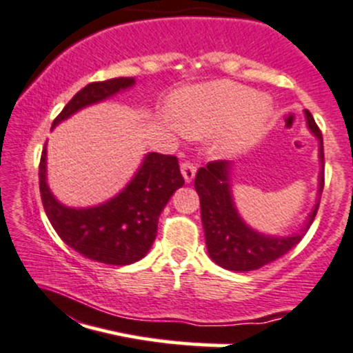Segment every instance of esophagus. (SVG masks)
<instances>
[{"label": "esophagus", "mask_w": 353, "mask_h": 353, "mask_svg": "<svg viewBox=\"0 0 353 353\" xmlns=\"http://www.w3.org/2000/svg\"><path fill=\"white\" fill-rule=\"evenodd\" d=\"M195 172H197V166H195L194 161H190V159H183L181 161V175H183L187 183H190L194 180Z\"/></svg>", "instance_id": "34e87169"}]
</instances>
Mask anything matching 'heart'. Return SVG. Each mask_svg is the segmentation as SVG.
Returning a JSON list of instances; mask_svg holds the SVG:
<instances>
[{"label": "heart", "instance_id": "1", "mask_svg": "<svg viewBox=\"0 0 353 353\" xmlns=\"http://www.w3.org/2000/svg\"><path fill=\"white\" fill-rule=\"evenodd\" d=\"M168 114L176 129L190 137L217 130L216 151L234 154L263 134L272 105L265 97H255L248 86L219 81L175 93L170 98Z\"/></svg>", "mask_w": 353, "mask_h": 353}]
</instances>
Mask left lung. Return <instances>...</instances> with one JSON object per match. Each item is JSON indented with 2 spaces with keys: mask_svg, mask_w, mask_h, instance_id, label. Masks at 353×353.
I'll use <instances>...</instances> for the list:
<instances>
[{
  "mask_svg": "<svg viewBox=\"0 0 353 353\" xmlns=\"http://www.w3.org/2000/svg\"><path fill=\"white\" fill-rule=\"evenodd\" d=\"M307 125L319 141V159L325 163L323 134L310 110H306ZM230 161H209L195 175V190L201 197V216L205 232L209 256L219 267L234 272H250L272 263L299 245L304 232L289 238H272L250 230L236 212L230 190ZM325 187V166L319 175V195ZM319 203L310 216L307 228L314 221ZM306 228V230H307Z\"/></svg>",
  "mask_w": 353,
  "mask_h": 353,
  "instance_id": "1",
  "label": "left lung"
}]
</instances>
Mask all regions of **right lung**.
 <instances>
[{"label":"right lung","mask_w":353,"mask_h":353,"mask_svg":"<svg viewBox=\"0 0 353 353\" xmlns=\"http://www.w3.org/2000/svg\"><path fill=\"white\" fill-rule=\"evenodd\" d=\"M134 85V78L95 81L79 90L52 125L86 105L105 100ZM185 183L172 154L151 152L129 185L112 201L90 209H69L50 194L46 181V146L39 165V187L47 217L59 238L90 260L107 265H129L150 252L158 232V219L176 188Z\"/></svg>","instance_id":"add662e5"}]
</instances>
